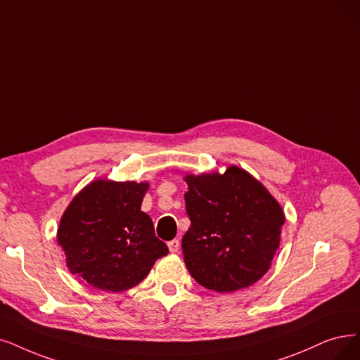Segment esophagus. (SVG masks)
Masks as SVG:
<instances>
[{
    "mask_svg": "<svg viewBox=\"0 0 360 360\" xmlns=\"http://www.w3.org/2000/svg\"><path fill=\"white\" fill-rule=\"evenodd\" d=\"M168 248L171 252H177L180 250V240L179 239H172L168 242Z\"/></svg>",
    "mask_w": 360,
    "mask_h": 360,
    "instance_id": "34e87169",
    "label": "esophagus"
}]
</instances>
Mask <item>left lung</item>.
I'll list each match as a JSON object with an SVG mask.
<instances>
[{
	"label": "left lung",
	"instance_id": "left-lung-1",
	"mask_svg": "<svg viewBox=\"0 0 360 360\" xmlns=\"http://www.w3.org/2000/svg\"><path fill=\"white\" fill-rule=\"evenodd\" d=\"M184 193L191 227L181 239L193 279L215 292L255 283L269 270L285 215L264 186L247 171L188 176Z\"/></svg>",
	"mask_w": 360,
	"mask_h": 360
}]
</instances>
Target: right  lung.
I'll list each match as a JSON object with an SVG mask.
<instances>
[{"instance_id":"right-lung-1","label":"right lung","mask_w":360,"mask_h":360,"mask_svg":"<svg viewBox=\"0 0 360 360\" xmlns=\"http://www.w3.org/2000/svg\"><path fill=\"white\" fill-rule=\"evenodd\" d=\"M148 188V183L96 180L74 198L57 230L74 275L94 288L120 292L140 283L168 254L152 219L140 210Z\"/></svg>"}]
</instances>
